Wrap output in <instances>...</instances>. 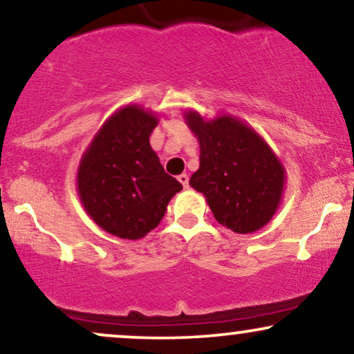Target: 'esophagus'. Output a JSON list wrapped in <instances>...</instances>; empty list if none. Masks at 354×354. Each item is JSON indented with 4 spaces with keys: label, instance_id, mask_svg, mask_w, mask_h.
I'll return each instance as SVG.
<instances>
[{
    "label": "esophagus",
    "instance_id": "1",
    "mask_svg": "<svg viewBox=\"0 0 354 354\" xmlns=\"http://www.w3.org/2000/svg\"><path fill=\"white\" fill-rule=\"evenodd\" d=\"M178 181L181 183L183 186H185V188H188V185H189V176L186 173H183V174H180V176H178Z\"/></svg>",
    "mask_w": 354,
    "mask_h": 354
}]
</instances>
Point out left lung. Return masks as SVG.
Returning <instances> with one entry per match:
<instances>
[{
	"mask_svg": "<svg viewBox=\"0 0 354 354\" xmlns=\"http://www.w3.org/2000/svg\"><path fill=\"white\" fill-rule=\"evenodd\" d=\"M199 142V168L189 185L204 194L219 224L237 234L259 231L282 203L285 168L269 143L232 115L206 120L186 110Z\"/></svg>",
	"mask_w": 354,
	"mask_h": 354,
	"instance_id": "left-lung-1",
	"label": "left lung"
}]
</instances>
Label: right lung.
Listing matches in <instances>:
<instances>
[{
  "instance_id": "add662e5",
  "label": "right lung",
  "mask_w": 354,
  "mask_h": 354,
  "mask_svg": "<svg viewBox=\"0 0 354 354\" xmlns=\"http://www.w3.org/2000/svg\"><path fill=\"white\" fill-rule=\"evenodd\" d=\"M156 125L151 110L125 105L104 122L80 158V203L93 223L120 239H142L153 231L169 199L183 189L153 151Z\"/></svg>"
}]
</instances>
